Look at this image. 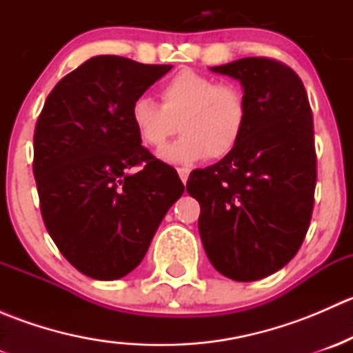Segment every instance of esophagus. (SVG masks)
<instances>
[{"label":"esophagus","instance_id":"1","mask_svg":"<svg viewBox=\"0 0 353 353\" xmlns=\"http://www.w3.org/2000/svg\"><path fill=\"white\" fill-rule=\"evenodd\" d=\"M190 172H191V170L188 169V167H179V169H177V174H179V177H181V181H183V183H186L188 177H190Z\"/></svg>","mask_w":353,"mask_h":353}]
</instances>
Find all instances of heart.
<instances>
[{
  "instance_id": "obj_1",
  "label": "heart",
  "mask_w": 353,
  "mask_h": 353,
  "mask_svg": "<svg viewBox=\"0 0 353 353\" xmlns=\"http://www.w3.org/2000/svg\"><path fill=\"white\" fill-rule=\"evenodd\" d=\"M159 94L162 104L147 95L134 99L130 119L152 148H162L181 128L184 137L160 152L163 160L222 159L239 143L248 121V99L241 87L184 68L160 85Z\"/></svg>"
}]
</instances>
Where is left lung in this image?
Returning a JSON list of instances; mask_svg holds the SVG:
<instances>
[{
	"label": "left lung",
	"instance_id": "8db88e82",
	"mask_svg": "<svg viewBox=\"0 0 353 353\" xmlns=\"http://www.w3.org/2000/svg\"><path fill=\"white\" fill-rule=\"evenodd\" d=\"M212 71L241 81L248 121L220 162L193 170L188 193L201 206L198 229L216 272L252 282L279 272L304 243L314 206L312 110L302 80L270 58Z\"/></svg>",
	"mask_w": 353,
	"mask_h": 353
}]
</instances>
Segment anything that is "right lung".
<instances>
[{
  "instance_id": "add662e5",
  "label": "right lung",
  "mask_w": 353,
  "mask_h": 353,
  "mask_svg": "<svg viewBox=\"0 0 353 353\" xmlns=\"http://www.w3.org/2000/svg\"><path fill=\"white\" fill-rule=\"evenodd\" d=\"M170 65L95 56L49 94L34 133V176L46 229L68 261L117 280L143 259L167 210L184 193L130 119L131 104Z\"/></svg>"
}]
</instances>
